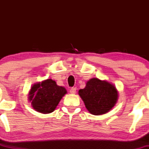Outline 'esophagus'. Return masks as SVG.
Masks as SVG:
<instances>
[{
    "mask_svg": "<svg viewBox=\"0 0 149 149\" xmlns=\"http://www.w3.org/2000/svg\"><path fill=\"white\" fill-rule=\"evenodd\" d=\"M70 93L71 94H75L76 92V88H72L70 89Z\"/></svg>",
    "mask_w": 149,
    "mask_h": 149,
    "instance_id": "esophagus-1",
    "label": "esophagus"
}]
</instances>
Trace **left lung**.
Masks as SVG:
<instances>
[{
  "label": "left lung",
  "mask_w": 149,
  "mask_h": 149,
  "mask_svg": "<svg viewBox=\"0 0 149 149\" xmlns=\"http://www.w3.org/2000/svg\"><path fill=\"white\" fill-rule=\"evenodd\" d=\"M78 95L88 111L96 116L109 112L115 106L118 97L113 85L97 78L89 80L85 88L78 91Z\"/></svg>",
  "instance_id": "left-lung-1"
}]
</instances>
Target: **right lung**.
Masks as SVG:
<instances>
[{
  "label": "right lung",
  "instance_id": "obj_1",
  "mask_svg": "<svg viewBox=\"0 0 149 149\" xmlns=\"http://www.w3.org/2000/svg\"><path fill=\"white\" fill-rule=\"evenodd\" d=\"M66 92V89L57 85L54 80L47 79L31 87L29 93V101L36 111L49 113L54 111Z\"/></svg>",
  "mask_w": 149,
  "mask_h": 149
}]
</instances>
